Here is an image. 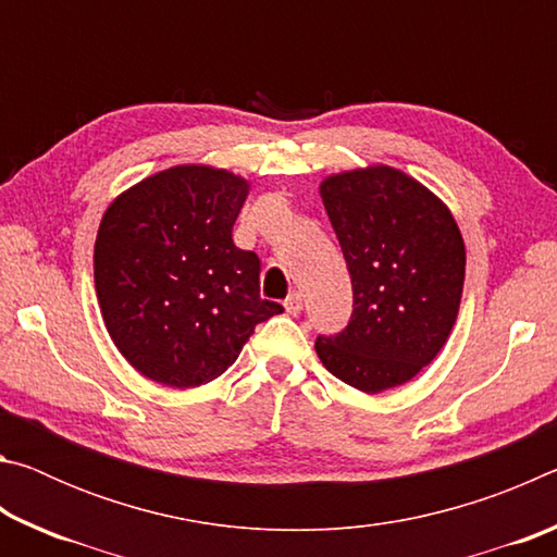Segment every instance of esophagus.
Instances as JSON below:
<instances>
[{
  "label": "esophagus",
  "instance_id": "34e87169",
  "mask_svg": "<svg viewBox=\"0 0 557 557\" xmlns=\"http://www.w3.org/2000/svg\"><path fill=\"white\" fill-rule=\"evenodd\" d=\"M301 307H305V301H301V295L299 292H292V295L285 299V309L289 314H299L301 312Z\"/></svg>",
  "mask_w": 557,
  "mask_h": 557
}]
</instances>
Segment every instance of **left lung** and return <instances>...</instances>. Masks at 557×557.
<instances>
[{
	"mask_svg": "<svg viewBox=\"0 0 557 557\" xmlns=\"http://www.w3.org/2000/svg\"><path fill=\"white\" fill-rule=\"evenodd\" d=\"M354 287L346 329L317 336L324 369L363 393L408 383L440 354L465 287V240L435 194L393 166L319 186Z\"/></svg>",
	"mask_w": 557,
	"mask_h": 557,
	"instance_id": "1",
	"label": "left lung"
}]
</instances>
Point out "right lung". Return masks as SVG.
Segmentation results:
<instances>
[{"label": "right lung", "instance_id": "obj_1", "mask_svg": "<svg viewBox=\"0 0 557 557\" xmlns=\"http://www.w3.org/2000/svg\"><path fill=\"white\" fill-rule=\"evenodd\" d=\"M250 184L184 164L127 188L96 238V292L108 334L149 381L196 388L235 363L282 305L260 297V258L233 243Z\"/></svg>", "mask_w": 557, "mask_h": 557}]
</instances>
